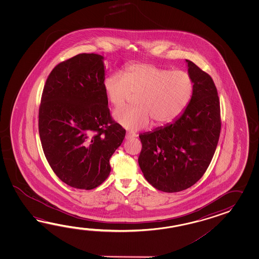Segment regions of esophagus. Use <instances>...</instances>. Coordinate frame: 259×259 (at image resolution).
<instances>
[{"label": "esophagus", "mask_w": 259, "mask_h": 259, "mask_svg": "<svg viewBox=\"0 0 259 259\" xmlns=\"http://www.w3.org/2000/svg\"><path fill=\"white\" fill-rule=\"evenodd\" d=\"M137 137V134L136 133H133V132H127V135H126V139L127 140H131L132 138Z\"/></svg>", "instance_id": "1"}]
</instances>
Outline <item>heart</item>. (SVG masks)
I'll use <instances>...</instances> for the list:
<instances>
[{"mask_svg":"<svg viewBox=\"0 0 259 259\" xmlns=\"http://www.w3.org/2000/svg\"><path fill=\"white\" fill-rule=\"evenodd\" d=\"M111 105L119 108L132 95L137 107L117 109L113 116L120 126L130 131L148 127L151 122L164 125L174 121L187 108L193 94L191 75L182 70L171 71L140 63L127 66L123 73H112L103 82Z\"/></svg>","mask_w":259,"mask_h":259,"instance_id":"1","label":"heart"}]
</instances>
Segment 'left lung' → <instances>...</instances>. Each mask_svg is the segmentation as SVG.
Returning a JSON list of instances; mask_svg holds the SVG:
<instances>
[{
	"label": "left lung",
	"mask_w": 259,
	"mask_h": 259,
	"mask_svg": "<svg viewBox=\"0 0 259 259\" xmlns=\"http://www.w3.org/2000/svg\"><path fill=\"white\" fill-rule=\"evenodd\" d=\"M193 94L181 116L164 127L140 135L139 165L146 181L165 193L193 186L207 169L220 139L221 121L218 91L212 77L185 60Z\"/></svg>",
	"instance_id": "8db88e82"
}]
</instances>
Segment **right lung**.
I'll list each match as a JSON object with an SVG mask.
<instances>
[{
    "instance_id": "right-lung-1",
    "label": "right lung",
    "mask_w": 259,
    "mask_h": 259,
    "mask_svg": "<svg viewBox=\"0 0 259 259\" xmlns=\"http://www.w3.org/2000/svg\"><path fill=\"white\" fill-rule=\"evenodd\" d=\"M105 57L80 54L50 73L39 110L45 157L67 185L92 190L109 176L126 131L112 120L104 90Z\"/></svg>"
}]
</instances>
